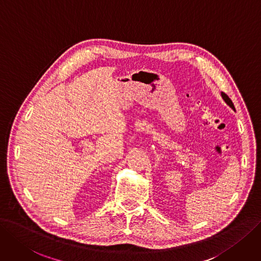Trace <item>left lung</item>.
Listing matches in <instances>:
<instances>
[{
    "label": "left lung",
    "instance_id": "obj_1",
    "mask_svg": "<svg viewBox=\"0 0 261 261\" xmlns=\"http://www.w3.org/2000/svg\"><path fill=\"white\" fill-rule=\"evenodd\" d=\"M221 96H223V99L226 101V103L230 106V108L231 109H232V110H234V105H233V103H232V101H231L230 100V98H229V96L226 94V93H224V92H221Z\"/></svg>",
    "mask_w": 261,
    "mask_h": 261
}]
</instances>
